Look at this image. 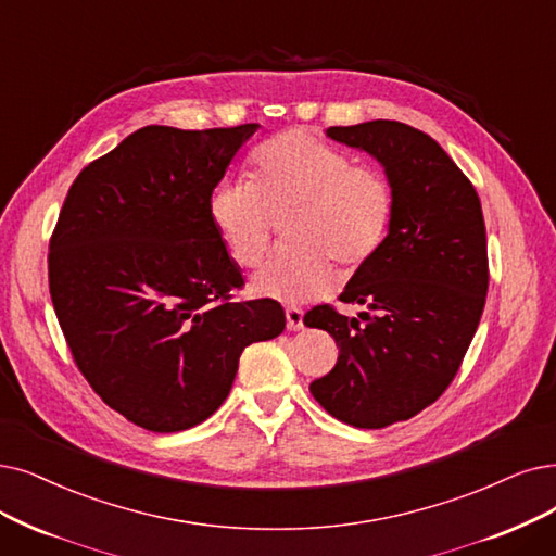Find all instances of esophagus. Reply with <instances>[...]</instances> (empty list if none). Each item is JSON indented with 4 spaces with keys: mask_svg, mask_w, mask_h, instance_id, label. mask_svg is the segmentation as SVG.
I'll return each instance as SVG.
<instances>
[{
    "mask_svg": "<svg viewBox=\"0 0 556 556\" xmlns=\"http://www.w3.org/2000/svg\"><path fill=\"white\" fill-rule=\"evenodd\" d=\"M285 317H287V328H290V330H301L303 328V309L301 307H287Z\"/></svg>",
    "mask_w": 556,
    "mask_h": 556,
    "instance_id": "34e87169",
    "label": "esophagus"
}]
</instances>
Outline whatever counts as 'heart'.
I'll use <instances>...</instances> for the list:
<instances>
[{
	"mask_svg": "<svg viewBox=\"0 0 556 556\" xmlns=\"http://www.w3.org/2000/svg\"><path fill=\"white\" fill-rule=\"evenodd\" d=\"M287 239L253 276V292L285 303L326 294L340 264L365 266L388 237L394 193L383 170L353 164L349 154L307 131L262 146L251 182L218 185L210 198L212 226L235 264L251 269L269 249L274 216H287Z\"/></svg>",
	"mask_w": 556,
	"mask_h": 556,
	"instance_id": "b5f03b06",
	"label": "heart"
}]
</instances>
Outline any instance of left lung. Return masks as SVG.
Segmentation results:
<instances>
[{
    "mask_svg": "<svg viewBox=\"0 0 556 556\" xmlns=\"http://www.w3.org/2000/svg\"><path fill=\"white\" fill-rule=\"evenodd\" d=\"M326 135L386 168L394 214L379 253L340 294L369 309L358 315L365 324L330 305L305 324L340 346L336 367L309 392L344 425L383 429L431 406L475 338L488 292L481 201L450 154L406 123L369 121Z\"/></svg>",
    "mask_w": 556,
    "mask_h": 556,
    "instance_id": "8db88e82",
    "label": "left lung"
}]
</instances>
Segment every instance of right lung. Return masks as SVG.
I'll use <instances>...</instances> for the list:
<instances>
[{
  "label": "right lung",
  "instance_id": "add662e5",
  "mask_svg": "<svg viewBox=\"0 0 556 556\" xmlns=\"http://www.w3.org/2000/svg\"><path fill=\"white\" fill-rule=\"evenodd\" d=\"M257 127H141L65 195L48 255L54 313L84 379L141 429L201 425L241 351L285 330L280 303L232 301L243 278L210 218Z\"/></svg>",
  "mask_w": 556,
  "mask_h": 556
}]
</instances>
